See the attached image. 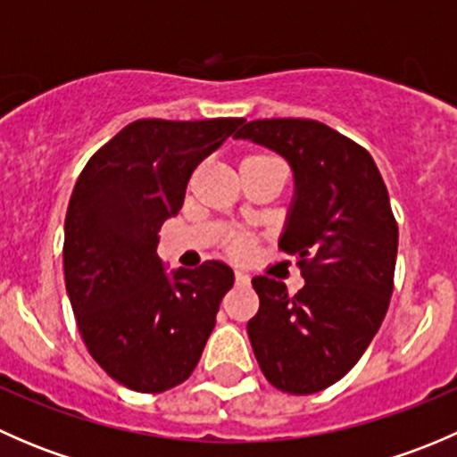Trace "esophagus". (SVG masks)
I'll return each mask as SVG.
<instances>
[{
  "label": "esophagus",
  "instance_id": "1",
  "mask_svg": "<svg viewBox=\"0 0 457 457\" xmlns=\"http://www.w3.org/2000/svg\"><path fill=\"white\" fill-rule=\"evenodd\" d=\"M234 280H237L238 287H245V285H250V276L243 274V271H237V274H234Z\"/></svg>",
  "mask_w": 457,
  "mask_h": 457
}]
</instances>
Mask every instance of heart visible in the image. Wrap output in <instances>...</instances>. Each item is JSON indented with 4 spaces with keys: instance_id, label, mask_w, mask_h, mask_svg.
Segmentation results:
<instances>
[{
    "instance_id": "1",
    "label": "heart",
    "mask_w": 457,
    "mask_h": 457,
    "mask_svg": "<svg viewBox=\"0 0 457 457\" xmlns=\"http://www.w3.org/2000/svg\"><path fill=\"white\" fill-rule=\"evenodd\" d=\"M265 159L276 161V159H271V156H265V154H254V156H247V159H243V163H245V161H265ZM247 250H250V241H247V238H237V241H234L232 245H229V252H232L234 256H243V254H247Z\"/></svg>"
}]
</instances>
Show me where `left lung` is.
I'll list each match as a JSON object with an SVG mask.
<instances>
[{
  "instance_id": "obj_1",
  "label": "left lung",
  "mask_w": 457,
  "mask_h": 457,
  "mask_svg": "<svg viewBox=\"0 0 457 457\" xmlns=\"http://www.w3.org/2000/svg\"><path fill=\"white\" fill-rule=\"evenodd\" d=\"M283 156L294 196L278 245L298 258L305 285L252 278L258 301L247 322L267 380L296 395L338 382L365 353L394 292L398 225L371 154L312 119H262L237 132Z\"/></svg>"
}]
</instances>
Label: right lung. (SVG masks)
<instances>
[{"instance_id": "right-lung-1", "label": "right lung", "mask_w": 457, "mask_h": 457, "mask_svg": "<svg viewBox=\"0 0 457 457\" xmlns=\"http://www.w3.org/2000/svg\"><path fill=\"white\" fill-rule=\"evenodd\" d=\"M243 119H139L95 152L63 225V274L87 352L139 394L190 378L234 271L220 261L168 271L159 229L179 214L192 172Z\"/></svg>"}]
</instances>
